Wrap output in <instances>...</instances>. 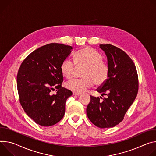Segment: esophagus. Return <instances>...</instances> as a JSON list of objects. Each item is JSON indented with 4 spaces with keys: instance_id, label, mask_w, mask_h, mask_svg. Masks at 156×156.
Returning <instances> with one entry per match:
<instances>
[{
    "instance_id": "esophagus-1",
    "label": "esophagus",
    "mask_w": 156,
    "mask_h": 156,
    "mask_svg": "<svg viewBox=\"0 0 156 156\" xmlns=\"http://www.w3.org/2000/svg\"><path fill=\"white\" fill-rule=\"evenodd\" d=\"M81 94L80 93H77V92H73V95H76V96H79Z\"/></svg>"
}]
</instances>
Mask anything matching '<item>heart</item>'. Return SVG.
<instances>
[{
    "label": "heart",
    "mask_w": 156,
    "mask_h": 156,
    "mask_svg": "<svg viewBox=\"0 0 156 156\" xmlns=\"http://www.w3.org/2000/svg\"><path fill=\"white\" fill-rule=\"evenodd\" d=\"M102 60L101 56L90 47L84 48L74 56V61L77 67H84L82 71V79H74L66 83L67 89L74 92L81 93L90 88L95 83L99 86L105 83L108 77V65ZM69 59H64L61 66L62 76L71 79L74 75L76 67Z\"/></svg>",
    "instance_id": "obj_1"
}]
</instances>
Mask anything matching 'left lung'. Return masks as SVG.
Here are the masks:
<instances>
[{
	"label": "left lung",
	"instance_id": "1",
	"mask_svg": "<svg viewBox=\"0 0 156 156\" xmlns=\"http://www.w3.org/2000/svg\"><path fill=\"white\" fill-rule=\"evenodd\" d=\"M107 58L108 77L97 92L107 96L100 100L90 96L86 112L90 122L100 128H112L119 124L138 91L136 66L129 56L121 49L110 44H100Z\"/></svg>",
	"mask_w": 156,
	"mask_h": 156
}]
</instances>
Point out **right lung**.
Returning <instances> with one entry per match:
<instances>
[{
	"label": "right lung",
	"mask_w": 156,
	"mask_h": 156,
	"mask_svg": "<svg viewBox=\"0 0 156 156\" xmlns=\"http://www.w3.org/2000/svg\"><path fill=\"white\" fill-rule=\"evenodd\" d=\"M73 49L59 43L43 46L30 54L20 67L16 82L20 104L27 115L42 126L59 122L65 113L66 100L73 95L61 86V71L62 61Z\"/></svg>",
	"instance_id": "add662e5"
}]
</instances>
